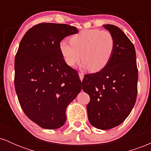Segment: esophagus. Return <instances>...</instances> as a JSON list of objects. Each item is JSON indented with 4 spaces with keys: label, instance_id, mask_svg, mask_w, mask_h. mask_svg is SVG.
I'll return each instance as SVG.
<instances>
[{
    "label": "esophagus",
    "instance_id": "1",
    "mask_svg": "<svg viewBox=\"0 0 151 151\" xmlns=\"http://www.w3.org/2000/svg\"><path fill=\"white\" fill-rule=\"evenodd\" d=\"M79 79H81V81H82L83 79H84V74H83L82 72H79Z\"/></svg>",
    "mask_w": 151,
    "mask_h": 151
}]
</instances>
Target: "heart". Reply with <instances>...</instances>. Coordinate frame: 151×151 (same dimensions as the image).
I'll list each match as a JSON object with an SVG mask.
<instances>
[{
  "instance_id": "1",
  "label": "heart",
  "mask_w": 151,
  "mask_h": 151,
  "mask_svg": "<svg viewBox=\"0 0 151 151\" xmlns=\"http://www.w3.org/2000/svg\"><path fill=\"white\" fill-rule=\"evenodd\" d=\"M115 40L110 32L86 29L60 43V51L67 65L74 67L81 59L83 68L98 72L106 67L113 56Z\"/></svg>"
}]
</instances>
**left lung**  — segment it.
Returning <instances> with one entry per match:
<instances>
[{
  "label": "left lung",
  "instance_id": "8db88e82",
  "mask_svg": "<svg viewBox=\"0 0 151 151\" xmlns=\"http://www.w3.org/2000/svg\"><path fill=\"white\" fill-rule=\"evenodd\" d=\"M115 40L113 56L104 70L85 74L82 89L89 95L88 119L93 127L108 130L129 116L137 96L138 69L133 43L117 26L104 25Z\"/></svg>",
  "mask_w": 151,
  "mask_h": 151
}]
</instances>
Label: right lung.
Segmentation results:
<instances>
[{
	"instance_id": "right-lung-1",
	"label": "right lung",
	"mask_w": 151,
	"mask_h": 151,
	"mask_svg": "<svg viewBox=\"0 0 151 151\" xmlns=\"http://www.w3.org/2000/svg\"><path fill=\"white\" fill-rule=\"evenodd\" d=\"M79 32L67 24L40 23L26 32L15 58V88L20 106L45 129H59L66 109L81 89L77 72L60 51L65 37Z\"/></svg>"
}]
</instances>
